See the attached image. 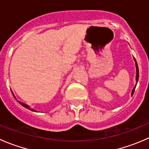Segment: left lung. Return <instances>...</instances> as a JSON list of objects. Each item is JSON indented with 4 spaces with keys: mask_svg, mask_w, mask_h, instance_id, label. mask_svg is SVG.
<instances>
[{
    "mask_svg": "<svg viewBox=\"0 0 149 149\" xmlns=\"http://www.w3.org/2000/svg\"><path fill=\"white\" fill-rule=\"evenodd\" d=\"M135 60V62H136V84L138 83V81H139V67H138V64H137V62H136V59L134 58ZM136 85L135 86V87L133 88V91H132V94H133V93H134L135 91V89H136Z\"/></svg>",
    "mask_w": 149,
    "mask_h": 149,
    "instance_id": "8db88e82",
    "label": "left lung"
}]
</instances>
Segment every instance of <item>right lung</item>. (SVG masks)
Returning a JSON list of instances; mask_svg holds the SVG:
<instances>
[{"label":"right lung","instance_id":"1","mask_svg":"<svg viewBox=\"0 0 149 149\" xmlns=\"http://www.w3.org/2000/svg\"><path fill=\"white\" fill-rule=\"evenodd\" d=\"M11 92H12V91H11ZM12 94H13V92H12ZM13 97H14V95H13ZM18 102H19V103L20 104H22V106H23V107H24L27 108V109H30V110H31V111H34V109H33L32 108H31V107H30L29 106V105L26 104H25V103H23V102H19V101H18Z\"/></svg>","mask_w":149,"mask_h":149}]
</instances>
